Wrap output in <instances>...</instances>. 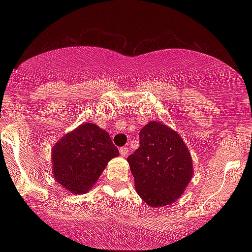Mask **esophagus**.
<instances>
[{"label": "esophagus", "instance_id": "obj_1", "mask_svg": "<svg viewBox=\"0 0 252 252\" xmlns=\"http://www.w3.org/2000/svg\"><path fill=\"white\" fill-rule=\"evenodd\" d=\"M120 155L122 157H126L127 155H129V148H127V147H122L120 149Z\"/></svg>", "mask_w": 252, "mask_h": 252}]
</instances>
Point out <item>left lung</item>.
I'll use <instances>...</instances> for the list:
<instances>
[{
	"mask_svg": "<svg viewBox=\"0 0 252 252\" xmlns=\"http://www.w3.org/2000/svg\"><path fill=\"white\" fill-rule=\"evenodd\" d=\"M140 147L127 157L135 190L150 207L171 204L193 176L192 158L177 131L151 121L140 131Z\"/></svg>",
	"mask_w": 252,
	"mask_h": 252,
	"instance_id": "obj_1",
	"label": "left lung"
}]
</instances>
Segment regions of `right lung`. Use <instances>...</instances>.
Here are the masks:
<instances>
[{
  "instance_id": "add662e5",
  "label": "right lung",
  "mask_w": 252,
  "mask_h": 252,
  "mask_svg": "<svg viewBox=\"0 0 252 252\" xmlns=\"http://www.w3.org/2000/svg\"><path fill=\"white\" fill-rule=\"evenodd\" d=\"M119 156L110 135L94 123H82L52 149V174L71 193H87L108 162Z\"/></svg>"
}]
</instances>
